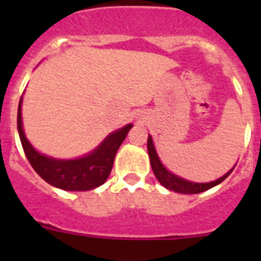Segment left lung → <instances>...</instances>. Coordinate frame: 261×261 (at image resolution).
<instances>
[{
	"label": "left lung",
	"instance_id": "1",
	"mask_svg": "<svg viewBox=\"0 0 261 261\" xmlns=\"http://www.w3.org/2000/svg\"><path fill=\"white\" fill-rule=\"evenodd\" d=\"M147 151H149V158H150L151 168H153L154 175L156 176L159 183L162 184L163 187H166L167 190L174 191V192H177V193L192 195V193L204 192V191L209 190V188H212V187L217 186V184H220L221 181L225 180L226 177L229 176V175L231 174L232 170H234V168H231L227 174H225L222 177L217 179V180L211 181V183H193V181L184 180V179H181V177L176 176V175L171 174V172L166 170V167L161 163L158 155H156V151L155 149H154V145H153V140H151L150 136H149V138H147Z\"/></svg>",
	"mask_w": 261,
	"mask_h": 261
}]
</instances>
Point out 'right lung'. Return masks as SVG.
I'll return each instance as SVG.
<instances>
[{
  "label": "right lung",
  "instance_id": "1",
  "mask_svg": "<svg viewBox=\"0 0 261 261\" xmlns=\"http://www.w3.org/2000/svg\"><path fill=\"white\" fill-rule=\"evenodd\" d=\"M20 106L22 98L18 106L17 117L20 142L30 165L41 179H44L50 186L65 191H90L102 186L107 180L114 166L117 149L123 144L124 138L132 128V124H128L116 132L111 133L89 155L71 161H61L48 158L47 155L38 153L31 146L23 132Z\"/></svg>",
  "mask_w": 261,
  "mask_h": 261
}]
</instances>
